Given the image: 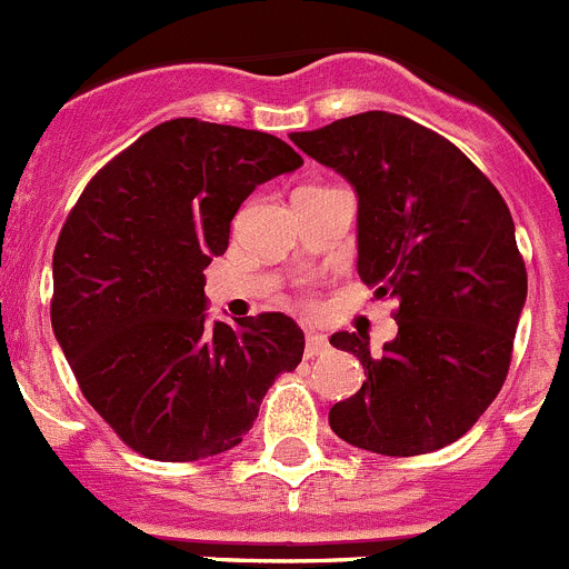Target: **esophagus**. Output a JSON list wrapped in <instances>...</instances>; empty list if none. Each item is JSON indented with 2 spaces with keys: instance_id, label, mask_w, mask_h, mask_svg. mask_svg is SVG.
Listing matches in <instances>:
<instances>
[{
  "instance_id": "obj_1",
  "label": "esophagus",
  "mask_w": 569,
  "mask_h": 569,
  "mask_svg": "<svg viewBox=\"0 0 569 569\" xmlns=\"http://www.w3.org/2000/svg\"><path fill=\"white\" fill-rule=\"evenodd\" d=\"M328 348H331V345H328V339L322 337V333H315V331L306 333V359L322 357Z\"/></svg>"
}]
</instances>
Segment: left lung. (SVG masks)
Wrapping results in <instances>:
<instances>
[{
  "mask_svg": "<svg viewBox=\"0 0 569 569\" xmlns=\"http://www.w3.org/2000/svg\"><path fill=\"white\" fill-rule=\"evenodd\" d=\"M291 142L357 188L359 278L398 302V337L381 353L359 333L331 337L368 381L331 407L328 423L387 458L455 443L506 385L528 295L506 199L455 142L390 111L342 117Z\"/></svg>",
  "mask_w": 569,
  "mask_h": 569,
  "instance_id": "left-lung-1",
  "label": "left lung"
}]
</instances>
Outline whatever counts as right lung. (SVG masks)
Listing matches in <instances>:
<instances>
[{"label": "right lung", "instance_id": "obj_1", "mask_svg": "<svg viewBox=\"0 0 569 569\" xmlns=\"http://www.w3.org/2000/svg\"><path fill=\"white\" fill-rule=\"evenodd\" d=\"M283 140L177 117L100 168L52 252V331L83 398L164 463L241 443L306 339L280 311L207 322L204 269L258 184L297 171Z\"/></svg>", "mask_w": 569, "mask_h": 569}]
</instances>
